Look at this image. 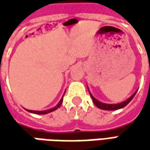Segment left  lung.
Masks as SVG:
<instances>
[{"mask_svg":"<svg viewBox=\"0 0 150 150\" xmlns=\"http://www.w3.org/2000/svg\"><path fill=\"white\" fill-rule=\"evenodd\" d=\"M88 91H89V89H88ZM137 91H138V90H136L135 92H134V93L132 96H130L129 98L127 100L124 101V102H122V103H112V104L102 103V102H100V101L97 100L92 95V93H90V91H89V93H90V96H91V98H92V99H93V103H94V104H95L96 106L98 107V108L103 109V110H118V109H120V108H124L126 105H128V104H129V103L130 101L134 98V97L135 96Z\"/></svg>","mask_w":150,"mask_h":150,"instance_id":"1","label":"left lung"}]
</instances>
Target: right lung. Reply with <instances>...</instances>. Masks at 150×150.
Here are the masks:
<instances>
[{"instance_id":"add662e5","label":"right lung","mask_w":150,"mask_h":150,"mask_svg":"<svg viewBox=\"0 0 150 150\" xmlns=\"http://www.w3.org/2000/svg\"><path fill=\"white\" fill-rule=\"evenodd\" d=\"M65 92H66V91H65ZM64 94H65V93H64ZM64 94L62 95L61 100L59 101V103L57 104V106H55L54 108H49V109H47V110H43V111H35V110H29V109H26V111L32 112V113H36V114H47V113H49V112H53V111H55L56 109H57V108L61 106V104H62V100H63V96H64Z\"/></svg>"}]
</instances>
